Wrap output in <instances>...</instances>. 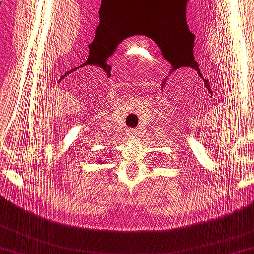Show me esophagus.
Wrapping results in <instances>:
<instances>
[{"label":"esophagus","instance_id":"esophagus-1","mask_svg":"<svg viewBox=\"0 0 254 254\" xmlns=\"http://www.w3.org/2000/svg\"><path fill=\"white\" fill-rule=\"evenodd\" d=\"M127 134L129 135L130 137H136L137 130H136V129H128V130H127Z\"/></svg>","mask_w":254,"mask_h":254}]
</instances>
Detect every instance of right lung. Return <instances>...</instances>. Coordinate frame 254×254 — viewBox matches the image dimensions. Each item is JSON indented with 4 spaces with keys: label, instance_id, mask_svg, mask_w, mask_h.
<instances>
[{
    "label": "right lung",
    "instance_id": "right-lung-1",
    "mask_svg": "<svg viewBox=\"0 0 254 254\" xmlns=\"http://www.w3.org/2000/svg\"><path fill=\"white\" fill-rule=\"evenodd\" d=\"M97 162H98V163H99V161H97Z\"/></svg>",
    "mask_w": 254,
    "mask_h": 254
}]
</instances>
